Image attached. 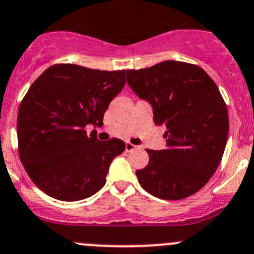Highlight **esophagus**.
I'll return each mask as SVG.
<instances>
[{"label": "esophagus", "instance_id": "obj_1", "mask_svg": "<svg viewBox=\"0 0 254 254\" xmlns=\"http://www.w3.org/2000/svg\"><path fill=\"white\" fill-rule=\"evenodd\" d=\"M135 149H136V146L134 144H131V142H125V151L130 152Z\"/></svg>", "mask_w": 254, "mask_h": 254}]
</instances>
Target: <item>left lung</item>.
I'll list each match as a JSON object with an SVG mask.
<instances>
[{
    "label": "left lung",
    "instance_id": "1",
    "mask_svg": "<svg viewBox=\"0 0 254 254\" xmlns=\"http://www.w3.org/2000/svg\"><path fill=\"white\" fill-rule=\"evenodd\" d=\"M127 84L166 127L167 149H146L149 164L139 184L162 200H182L202 189L217 170L228 137L227 105L212 78L186 62L165 61L127 70Z\"/></svg>",
    "mask_w": 254,
    "mask_h": 254
}]
</instances>
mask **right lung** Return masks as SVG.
<instances>
[{
  "mask_svg": "<svg viewBox=\"0 0 254 254\" xmlns=\"http://www.w3.org/2000/svg\"><path fill=\"white\" fill-rule=\"evenodd\" d=\"M125 85V70L69 63L47 68L22 99L17 117L18 155L39 190L61 201H79L107 182L120 139L99 141L85 127L103 125L109 103Z\"/></svg>",
  "mask_w": 254,
  "mask_h": 254,
  "instance_id": "add662e5",
  "label": "right lung"
}]
</instances>
